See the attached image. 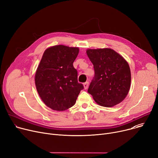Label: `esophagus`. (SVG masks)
<instances>
[{
  "label": "esophagus",
  "mask_w": 158,
  "mask_h": 158,
  "mask_svg": "<svg viewBox=\"0 0 158 158\" xmlns=\"http://www.w3.org/2000/svg\"><path fill=\"white\" fill-rule=\"evenodd\" d=\"M88 85H89V82H86L83 84V86L84 88H85V89H86L88 88Z\"/></svg>",
  "instance_id": "esophagus-1"
}]
</instances>
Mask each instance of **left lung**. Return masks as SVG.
<instances>
[{"mask_svg":"<svg viewBox=\"0 0 158 158\" xmlns=\"http://www.w3.org/2000/svg\"><path fill=\"white\" fill-rule=\"evenodd\" d=\"M93 65L94 76L88 92L103 107H110L127 96L131 86V72L128 62L110 48L87 49Z\"/></svg>","mask_w":158,"mask_h":158,"instance_id":"8db88e82","label":"left lung"}]
</instances>
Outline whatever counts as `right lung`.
Listing matches in <instances>:
<instances>
[{"label": "right lung", "instance_id": "add662e5", "mask_svg": "<svg viewBox=\"0 0 158 158\" xmlns=\"http://www.w3.org/2000/svg\"><path fill=\"white\" fill-rule=\"evenodd\" d=\"M79 48L57 45L46 49L37 69L35 83L42 100L52 110H67L76 103L84 86L73 63Z\"/></svg>", "mask_w": 158, "mask_h": 158}]
</instances>
